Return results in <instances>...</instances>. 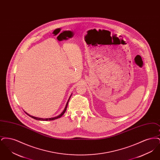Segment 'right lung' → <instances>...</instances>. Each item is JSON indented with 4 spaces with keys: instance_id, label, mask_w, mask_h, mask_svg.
Returning a JSON list of instances; mask_svg holds the SVG:
<instances>
[{
    "instance_id": "right-lung-1",
    "label": "right lung",
    "mask_w": 160,
    "mask_h": 160,
    "mask_svg": "<svg viewBox=\"0 0 160 160\" xmlns=\"http://www.w3.org/2000/svg\"><path fill=\"white\" fill-rule=\"evenodd\" d=\"M71 95H72V94L71 95V96H70V97H69V99L68 100V102H67V104H66V106L65 107V109L63 110V111L61 113V114H59V116H56V117H54V118H46V119H43V118H37V117H35V116H31L30 114H28L26 112H25V113H26V114H28V116H29L31 117V118H33V119H36V120H39V121H52V120H55V119H56L60 118L61 116L65 113V111H66V110H67V106H68V104L69 100L70 99V98H71Z\"/></svg>"
}]
</instances>
